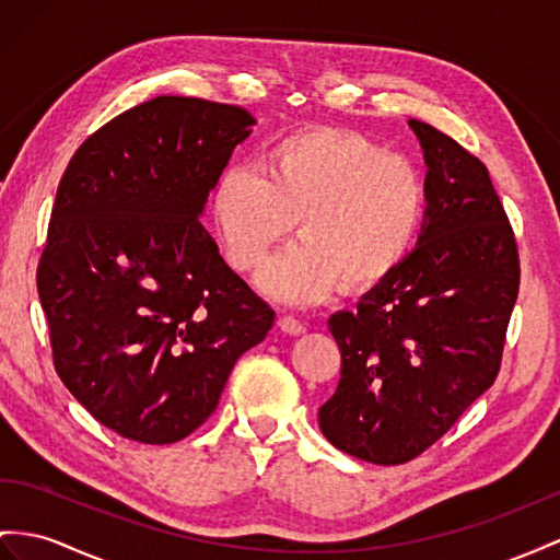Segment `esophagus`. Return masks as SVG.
Here are the masks:
<instances>
[{
	"label": "esophagus",
	"mask_w": 560,
	"mask_h": 560,
	"mask_svg": "<svg viewBox=\"0 0 560 560\" xmlns=\"http://www.w3.org/2000/svg\"><path fill=\"white\" fill-rule=\"evenodd\" d=\"M277 326L281 328L283 334H289V336H300L305 331V326L300 324L298 319H293V317H279V322H277Z\"/></svg>",
	"instance_id": "34e87169"
}]
</instances>
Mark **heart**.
I'll use <instances>...</instances> for the list:
<instances>
[{"mask_svg": "<svg viewBox=\"0 0 560 560\" xmlns=\"http://www.w3.org/2000/svg\"><path fill=\"white\" fill-rule=\"evenodd\" d=\"M210 210L226 260L248 271L298 220L303 238L260 269L257 285L312 305L340 283L374 289L407 260L425 212L421 172L364 135L314 127L279 139L267 175L234 163L214 182Z\"/></svg>", "mask_w": 560, "mask_h": 560, "instance_id": "1", "label": "heart"}]
</instances>
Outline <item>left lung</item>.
<instances>
[{"instance_id":"obj_1","label":"left lung","mask_w":560,"mask_h":560,"mask_svg":"<svg viewBox=\"0 0 560 560\" xmlns=\"http://www.w3.org/2000/svg\"><path fill=\"white\" fill-rule=\"evenodd\" d=\"M409 127L428 167L417 248L328 319L342 366L319 409L334 447L378 466L419 456L494 383L521 283L490 172L435 127Z\"/></svg>"}]
</instances>
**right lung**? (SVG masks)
I'll return each instance as SVG.
<instances>
[{
    "label": "right lung",
    "instance_id": "obj_1",
    "mask_svg": "<svg viewBox=\"0 0 560 560\" xmlns=\"http://www.w3.org/2000/svg\"><path fill=\"white\" fill-rule=\"evenodd\" d=\"M253 125L246 108L155 96L96 130L63 172L37 267L54 366L127 440L194 433L275 324L200 224Z\"/></svg>",
    "mask_w": 560,
    "mask_h": 560
}]
</instances>
